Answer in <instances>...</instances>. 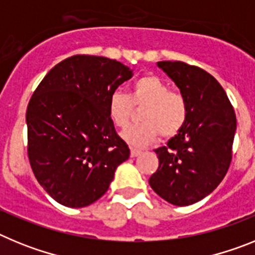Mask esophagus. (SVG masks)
I'll return each mask as SVG.
<instances>
[{
  "mask_svg": "<svg viewBox=\"0 0 255 255\" xmlns=\"http://www.w3.org/2000/svg\"><path fill=\"white\" fill-rule=\"evenodd\" d=\"M140 153H141L140 150L135 149V148H131V149H130V155H131V157H138Z\"/></svg>",
  "mask_w": 255,
  "mask_h": 255,
  "instance_id": "34e87169",
  "label": "esophagus"
}]
</instances>
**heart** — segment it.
<instances>
[{"label":"heart","mask_w":255,"mask_h":255,"mask_svg":"<svg viewBox=\"0 0 255 255\" xmlns=\"http://www.w3.org/2000/svg\"><path fill=\"white\" fill-rule=\"evenodd\" d=\"M140 120L143 124L126 130L124 139L135 147H145L158 138H172L179 134L188 119V103L179 92L170 91V87L161 78L145 75L135 80L130 93L114 91L107 102L108 116L112 123L128 129L134 119L135 108H142Z\"/></svg>","instance_id":"obj_1"}]
</instances>
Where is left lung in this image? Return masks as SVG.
<instances>
[{
	"label": "left lung",
	"mask_w": 255,
	"mask_h": 255,
	"mask_svg": "<svg viewBox=\"0 0 255 255\" xmlns=\"http://www.w3.org/2000/svg\"><path fill=\"white\" fill-rule=\"evenodd\" d=\"M157 66L185 97L188 119L167 147L154 150L159 166L149 185L168 203L190 206L224 180L233 158L236 116L224 88L203 69L181 61H159Z\"/></svg>",
	"instance_id": "8db88e82"
}]
</instances>
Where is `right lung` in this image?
<instances>
[{
    "instance_id": "add662e5",
    "label": "right lung",
    "mask_w": 255,
    "mask_h": 255,
    "mask_svg": "<svg viewBox=\"0 0 255 255\" xmlns=\"http://www.w3.org/2000/svg\"><path fill=\"white\" fill-rule=\"evenodd\" d=\"M132 71L116 60L76 55L39 83L26 110L28 157L42 188L56 202L82 208L100 199L128 144L108 116V97Z\"/></svg>"
}]
</instances>
